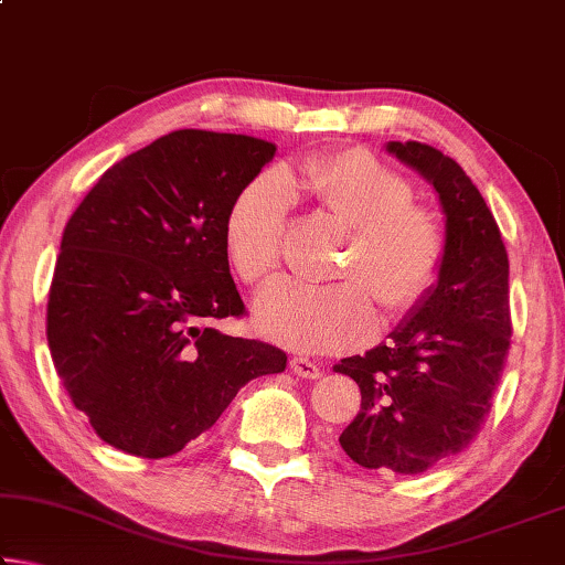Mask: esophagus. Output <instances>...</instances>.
<instances>
[{
	"mask_svg": "<svg viewBox=\"0 0 565 565\" xmlns=\"http://www.w3.org/2000/svg\"><path fill=\"white\" fill-rule=\"evenodd\" d=\"M291 371H294L296 376H301V379H319L323 374V369L319 366L317 361L303 359V356H294L291 359Z\"/></svg>",
	"mask_w": 565,
	"mask_h": 565,
	"instance_id": "1",
	"label": "esophagus"
}]
</instances>
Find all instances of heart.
<instances>
[{
  "label": "heart",
  "instance_id": "heart-1",
  "mask_svg": "<svg viewBox=\"0 0 565 565\" xmlns=\"http://www.w3.org/2000/svg\"><path fill=\"white\" fill-rule=\"evenodd\" d=\"M291 194L347 228L333 284L279 279L256 301L266 337L299 351H341L366 341L381 306L388 321L416 311L441 276L448 234L436 209L369 149L313 154L266 171L238 191L224 218V248L238 279L262 286L276 271Z\"/></svg>",
  "mask_w": 565,
  "mask_h": 565
}]
</instances>
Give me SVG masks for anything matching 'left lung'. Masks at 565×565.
<instances>
[{"mask_svg": "<svg viewBox=\"0 0 565 565\" xmlns=\"http://www.w3.org/2000/svg\"><path fill=\"white\" fill-rule=\"evenodd\" d=\"M446 212L448 252L434 291L391 341L337 363L361 388L339 444L363 468L420 473L466 451L486 424L511 349L509 254L466 171L420 141H391Z\"/></svg>", "mask_w": 565, "mask_h": 565, "instance_id": "left-lung-1", "label": "left lung"}]
</instances>
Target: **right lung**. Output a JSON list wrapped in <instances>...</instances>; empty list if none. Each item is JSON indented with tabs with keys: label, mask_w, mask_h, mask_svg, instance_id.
<instances>
[{
	"label": "right lung",
	"mask_w": 565,
	"mask_h": 565,
	"mask_svg": "<svg viewBox=\"0 0 565 565\" xmlns=\"http://www.w3.org/2000/svg\"><path fill=\"white\" fill-rule=\"evenodd\" d=\"M276 154L246 134L179 129L102 174L62 234L46 341L72 404L102 441L167 458L216 424L286 353L212 323L246 317L224 218Z\"/></svg>",
	"instance_id": "obj_1"
}]
</instances>
